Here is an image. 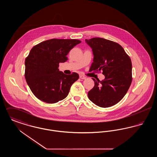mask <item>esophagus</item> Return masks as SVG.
<instances>
[{"label": "esophagus", "mask_w": 157, "mask_h": 157, "mask_svg": "<svg viewBox=\"0 0 157 157\" xmlns=\"http://www.w3.org/2000/svg\"><path fill=\"white\" fill-rule=\"evenodd\" d=\"M79 78L81 79H86V77L85 76H83V75H80L79 76Z\"/></svg>", "instance_id": "1"}]
</instances>
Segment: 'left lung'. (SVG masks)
Instances as JSON below:
<instances>
[{
  "label": "left lung",
  "instance_id": "left-lung-1",
  "mask_svg": "<svg viewBox=\"0 0 157 157\" xmlns=\"http://www.w3.org/2000/svg\"><path fill=\"white\" fill-rule=\"evenodd\" d=\"M94 55L91 71H102L105 79L94 80L95 85L88 92L90 100L98 106L107 108L124 98L132 82V63L118 44L101 37L85 39Z\"/></svg>",
  "mask_w": 157,
  "mask_h": 157
}]
</instances>
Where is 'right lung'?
Returning a JSON list of instances; mask_svg holds the SVG:
<instances>
[{
    "label": "right lung",
    "mask_w": 157,
    "mask_h": 157,
    "mask_svg": "<svg viewBox=\"0 0 157 157\" xmlns=\"http://www.w3.org/2000/svg\"><path fill=\"white\" fill-rule=\"evenodd\" d=\"M81 42L77 39H52L32 48L25 62V76L31 91L39 99L54 104L67 97L79 75L75 72L64 74L59 71V64L67 61L69 52Z\"/></svg>",
    "instance_id": "obj_1"
}]
</instances>
